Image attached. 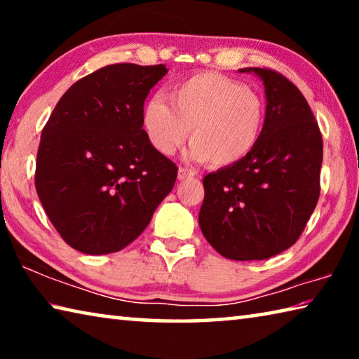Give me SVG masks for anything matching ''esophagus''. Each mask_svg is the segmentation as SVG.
<instances>
[{"mask_svg":"<svg viewBox=\"0 0 359 359\" xmlns=\"http://www.w3.org/2000/svg\"><path fill=\"white\" fill-rule=\"evenodd\" d=\"M194 177V171L187 168H179V180H185V179H191Z\"/></svg>","mask_w":359,"mask_h":359,"instance_id":"34e87169","label":"esophagus"}]
</instances>
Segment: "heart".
Returning a JSON list of instances; mask_svg holds the SVG:
<instances>
[{"label": "heart", "mask_w": 359, "mask_h": 359, "mask_svg": "<svg viewBox=\"0 0 359 359\" xmlns=\"http://www.w3.org/2000/svg\"><path fill=\"white\" fill-rule=\"evenodd\" d=\"M168 98L154 96L142 107L144 131L161 155L184 147L191 130V155L228 168L250 155L263 135L264 100L236 79L196 72L174 83Z\"/></svg>", "instance_id": "obj_1"}]
</instances>
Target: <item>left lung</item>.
<instances>
[{
	"mask_svg": "<svg viewBox=\"0 0 359 359\" xmlns=\"http://www.w3.org/2000/svg\"><path fill=\"white\" fill-rule=\"evenodd\" d=\"M241 71L263 79L264 130L241 163L205 175L199 226L224 258L266 259L299 239L318 203L323 137L293 82L269 68Z\"/></svg>",
	"mask_w": 359,
	"mask_h": 359,
	"instance_id": "obj_1",
	"label": "left lung"
}]
</instances>
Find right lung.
I'll return each mask as SVG.
<instances>
[{
  "mask_svg": "<svg viewBox=\"0 0 359 359\" xmlns=\"http://www.w3.org/2000/svg\"><path fill=\"white\" fill-rule=\"evenodd\" d=\"M165 65L115 63L72 83L42 130L34 185L66 244L118 252L142 234L179 168L149 142L142 107Z\"/></svg>",
  "mask_w": 359,
  "mask_h": 359,
  "instance_id": "add662e5",
  "label": "right lung"
}]
</instances>
